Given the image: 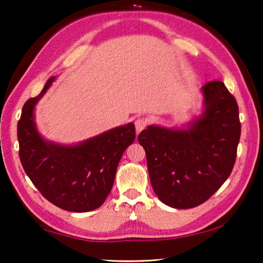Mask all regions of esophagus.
Masks as SVG:
<instances>
[{
	"mask_svg": "<svg viewBox=\"0 0 263 263\" xmlns=\"http://www.w3.org/2000/svg\"><path fill=\"white\" fill-rule=\"evenodd\" d=\"M147 124H148V121L145 117H138L136 121H135V125H136L137 132L138 133L141 132L146 126H147Z\"/></svg>",
	"mask_w": 263,
	"mask_h": 263,
	"instance_id": "34e87169",
	"label": "esophagus"
}]
</instances>
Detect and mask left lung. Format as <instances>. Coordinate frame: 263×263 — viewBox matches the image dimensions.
<instances>
[{"mask_svg":"<svg viewBox=\"0 0 263 263\" xmlns=\"http://www.w3.org/2000/svg\"><path fill=\"white\" fill-rule=\"evenodd\" d=\"M205 111L188 130L148 126L138 136L160 201L190 209L208 201L232 173L241 135L234 96L220 81L202 88Z\"/></svg>","mask_w":263,"mask_h":263,"instance_id":"obj_1","label":"left lung"}]
</instances>
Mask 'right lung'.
<instances>
[{
	"label": "right lung",
	"instance_id": "right-lung-1",
	"mask_svg": "<svg viewBox=\"0 0 263 263\" xmlns=\"http://www.w3.org/2000/svg\"><path fill=\"white\" fill-rule=\"evenodd\" d=\"M41 94L25 102L17 124L20 159L26 175L48 202L73 212L100 208L112 188L123 153L136 138L135 124L116 127L77 146L46 142L33 123V108Z\"/></svg>",
	"mask_w": 263,
	"mask_h": 263
}]
</instances>
